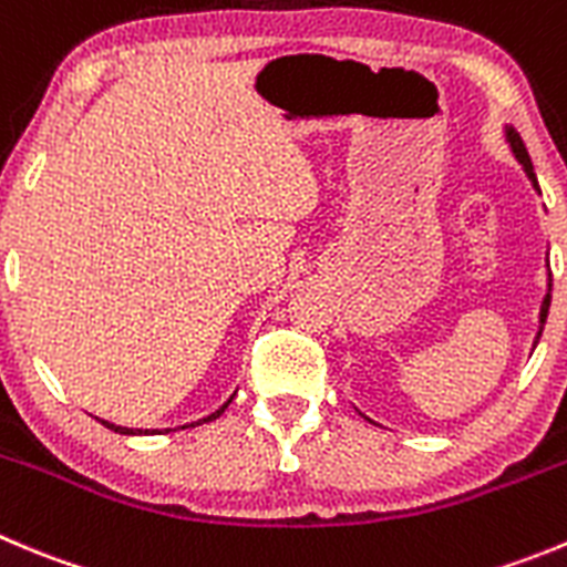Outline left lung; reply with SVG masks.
Segmentation results:
<instances>
[{
    "label": "left lung",
    "instance_id": "obj_1",
    "mask_svg": "<svg viewBox=\"0 0 567 567\" xmlns=\"http://www.w3.org/2000/svg\"><path fill=\"white\" fill-rule=\"evenodd\" d=\"M506 140H509V145H512V153H515L517 156V162L523 164V171H526V176L532 178V184L534 187H537V176H534V167H532V158H528V151H526V145H523V140H520V134H517V131H506ZM539 189V187H537ZM548 305H551V288H548V293H546V299H543V310H539V324H546V319H548ZM539 336H543V330L537 332V341H539ZM534 341V343H537Z\"/></svg>",
    "mask_w": 567,
    "mask_h": 567
}]
</instances>
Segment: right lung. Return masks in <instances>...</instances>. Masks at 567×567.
Segmentation results:
<instances>
[{
  "instance_id": "obj_1",
  "label": "right lung",
  "mask_w": 567,
  "mask_h": 567,
  "mask_svg": "<svg viewBox=\"0 0 567 567\" xmlns=\"http://www.w3.org/2000/svg\"><path fill=\"white\" fill-rule=\"evenodd\" d=\"M229 403H231V400H229ZM229 403H226L224 405V409H220V411H215V414H212V416H206V420H200V422H193V425H204V422H212V420H218V416L220 414H224V411L226 409H229ZM100 422H103V425L105 427H111V431H116V433H142V431H134V427H120V425H111V422H105V420H100ZM147 433V431H145ZM153 433H156V431H153Z\"/></svg>"
}]
</instances>
